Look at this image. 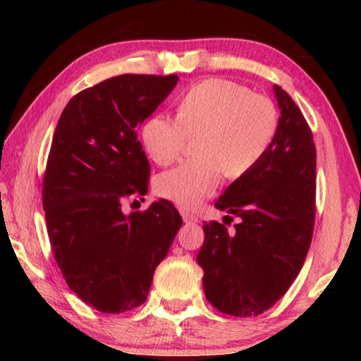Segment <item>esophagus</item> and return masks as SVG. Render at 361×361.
Returning a JSON list of instances; mask_svg holds the SVG:
<instances>
[{
    "instance_id": "esophagus-1",
    "label": "esophagus",
    "mask_w": 361,
    "mask_h": 361,
    "mask_svg": "<svg viewBox=\"0 0 361 361\" xmlns=\"http://www.w3.org/2000/svg\"><path fill=\"white\" fill-rule=\"evenodd\" d=\"M180 215H182V220L185 221V224H197L199 221V219L194 214H190V212L187 210H180Z\"/></svg>"
}]
</instances>
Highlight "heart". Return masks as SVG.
Returning <instances> with one entry per match:
<instances>
[{
    "label": "heart",
    "instance_id": "b5f03b06",
    "mask_svg": "<svg viewBox=\"0 0 361 361\" xmlns=\"http://www.w3.org/2000/svg\"><path fill=\"white\" fill-rule=\"evenodd\" d=\"M278 110L268 97L225 78L190 87L177 115L157 113L141 130L147 154L169 166L195 141V159L180 162L156 179V192L182 207H197L219 189L224 176L238 179L255 169L278 133Z\"/></svg>",
    "mask_w": 361,
    "mask_h": 361
}]
</instances>
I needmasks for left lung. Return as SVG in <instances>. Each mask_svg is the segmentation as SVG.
Wrapping results in <instances>:
<instances>
[{"label":"left lung","mask_w":361,"mask_h":361,"mask_svg":"<svg viewBox=\"0 0 361 361\" xmlns=\"http://www.w3.org/2000/svg\"><path fill=\"white\" fill-rule=\"evenodd\" d=\"M281 110L278 133L263 159L231 182L215 207L238 216L233 233L204 224L197 255L204 290L220 312L253 317L278 302L307 256L315 219V145L302 111L274 85Z\"/></svg>","instance_id":"8db88e82"}]
</instances>
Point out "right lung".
Wrapping results in <instances>:
<instances>
[{"label":"right lung","instance_id":"obj_1","mask_svg":"<svg viewBox=\"0 0 361 361\" xmlns=\"http://www.w3.org/2000/svg\"><path fill=\"white\" fill-rule=\"evenodd\" d=\"M176 75L111 77L63 108L42 180V207L59 269L73 293L105 314L133 310L149 294L182 219L169 200L125 215L145 195L149 162L137 128L176 87Z\"/></svg>","mask_w":361,"mask_h":361}]
</instances>
